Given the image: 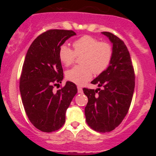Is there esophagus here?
<instances>
[{
  "label": "esophagus",
  "instance_id": "esophagus-1",
  "mask_svg": "<svg viewBox=\"0 0 156 156\" xmlns=\"http://www.w3.org/2000/svg\"><path fill=\"white\" fill-rule=\"evenodd\" d=\"M78 94H81V93L83 92L82 87H80V86H78Z\"/></svg>",
  "mask_w": 156,
  "mask_h": 156
}]
</instances>
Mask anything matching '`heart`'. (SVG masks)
I'll use <instances>...</instances> for the list:
<instances>
[{
    "label": "heart",
    "instance_id": "b5f03b06",
    "mask_svg": "<svg viewBox=\"0 0 156 156\" xmlns=\"http://www.w3.org/2000/svg\"><path fill=\"white\" fill-rule=\"evenodd\" d=\"M73 50L63 45L59 48V58L66 66L72 65L76 57H81V65L69 69L66 73L69 81L84 84L92 78L93 72L98 75L108 69L113 56L112 46L106 41L84 35L73 42Z\"/></svg>",
    "mask_w": 156,
    "mask_h": 156
}]
</instances>
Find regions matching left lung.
Returning a JSON list of instances; mask_svg holds the SVG:
<instances>
[{
    "instance_id": "8db88e82",
    "label": "left lung",
    "mask_w": 156,
    "mask_h": 156,
    "mask_svg": "<svg viewBox=\"0 0 156 156\" xmlns=\"http://www.w3.org/2000/svg\"><path fill=\"white\" fill-rule=\"evenodd\" d=\"M103 34L112 43L109 66L94 81L103 89L83 88L88 103L84 109L88 126L100 133L114 130L122 123L130 108L135 87V74L130 53L123 41L111 32Z\"/></svg>"
}]
</instances>
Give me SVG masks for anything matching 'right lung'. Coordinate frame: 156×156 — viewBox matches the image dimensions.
Here are the masks:
<instances>
[{
	"instance_id": "1",
	"label": "right lung",
	"mask_w": 156,
	"mask_h": 156,
	"mask_svg": "<svg viewBox=\"0 0 156 156\" xmlns=\"http://www.w3.org/2000/svg\"><path fill=\"white\" fill-rule=\"evenodd\" d=\"M75 34L72 30H48L34 39L25 58L20 80L22 101L31 123L43 132L63 126L66 112L78 92L72 81L53 91L63 79L59 48Z\"/></svg>"
}]
</instances>
